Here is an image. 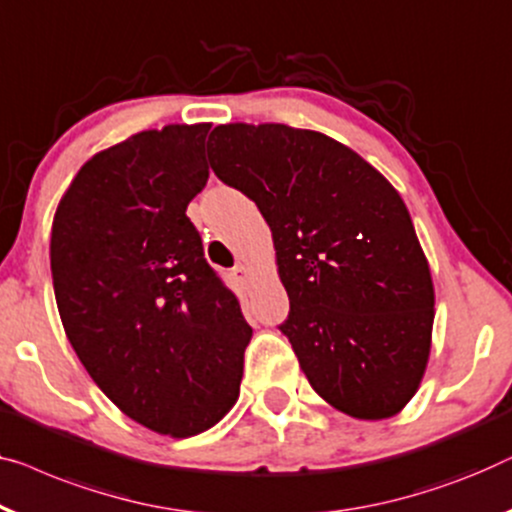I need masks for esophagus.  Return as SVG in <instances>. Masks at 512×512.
I'll return each mask as SVG.
<instances>
[{
    "instance_id": "1",
    "label": "esophagus",
    "mask_w": 512,
    "mask_h": 512,
    "mask_svg": "<svg viewBox=\"0 0 512 512\" xmlns=\"http://www.w3.org/2000/svg\"><path fill=\"white\" fill-rule=\"evenodd\" d=\"M233 274H235V277H238V279H242V281H247L249 279V268H247V265H244V263H238V265H235V268H233Z\"/></svg>"
}]
</instances>
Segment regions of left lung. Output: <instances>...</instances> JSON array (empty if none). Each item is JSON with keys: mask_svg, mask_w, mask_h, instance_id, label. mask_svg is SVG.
Returning a JSON list of instances; mask_svg holds the SVG:
<instances>
[{"mask_svg": "<svg viewBox=\"0 0 512 512\" xmlns=\"http://www.w3.org/2000/svg\"><path fill=\"white\" fill-rule=\"evenodd\" d=\"M214 175L258 205L291 311L279 325L330 406L395 416L425 374L434 284L397 189L351 147L286 124H219Z\"/></svg>", "mask_w": 512, "mask_h": 512, "instance_id": "obj_1", "label": "left lung"}]
</instances>
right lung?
Returning a JSON list of instances; mask_svg holds the SVG:
<instances>
[{"instance_id": "obj_1", "label": "right lung", "mask_w": 512, "mask_h": 512, "mask_svg": "<svg viewBox=\"0 0 512 512\" xmlns=\"http://www.w3.org/2000/svg\"><path fill=\"white\" fill-rule=\"evenodd\" d=\"M210 124L140 131L87 161L57 205L50 270L64 332L110 402L187 439L240 397L251 328L187 217Z\"/></svg>"}]
</instances>
